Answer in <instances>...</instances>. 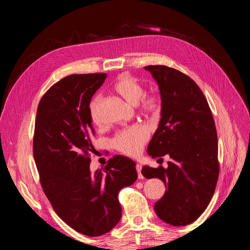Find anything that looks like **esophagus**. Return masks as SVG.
I'll list each match as a JSON object with an SVG mask.
<instances>
[{
  "instance_id": "34e87169",
  "label": "esophagus",
  "mask_w": 250,
  "mask_h": 250,
  "mask_svg": "<svg viewBox=\"0 0 250 250\" xmlns=\"http://www.w3.org/2000/svg\"><path fill=\"white\" fill-rule=\"evenodd\" d=\"M135 169H137V172H138V176H139V179H143L144 178V176H143V174H142V166L141 165H139V164H137V166H135Z\"/></svg>"
}]
</instances>
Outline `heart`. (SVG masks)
<instances>
[{
    "label": "heart",
    "instance_id": "1",
    "mask_svg": "<svg viewBox=\"0 0 250 250\" xmlns=\"http://www.w3.org/2000/svg\"><path fill=\"white\" fill-rule=\"evenodd\" d=\"M113 89L128 103L132 105L139 103L140 110L147 115H156L161 109V102L157 96L153 94L144 95L145 88L142 83L128 75L120 76L113 85ZM100 103L101 98L96 97L90 101L88 106L90 119L95 124L100 123ZM148 138L149 132L145 127L134 125L118 132L112 140V146L121 153L137 156L141 153Z\"/></svg>",
    "mask_w": 250,
    "mask_h": 250
}]
</instances>
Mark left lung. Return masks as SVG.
I'll list each match as a JSON object with an SVG mask.
<instances>
[{
	"mask_svg": "<svg viewBox=\"0 0 250 250\" xmlns=\"http://www.w3.org/2000/svg\"><path fill=\"white\" fill-rule=\"evenodd\" d=\"M145 70L152 74L162 98V119L147 151L153 158L168 154L171 161L166 169L145 166L142 174L160 178L167 188L154 204L156 215L173 226H185L206 210L215 193L219 176L215 121L202 90L186 74L166 65H147Z\"/></svg>",
	"mask_w": 250,
	"mask_h": 250,
	"instance_id": "8db88e82",
	"label": "left lung"
}]
</instances>
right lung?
I'll use <instances>...</instances> for the list:
<instances>
[{"instance_id": "1", "label": "right lung", "mask_w": 250, "mask_h": 250, "mask_svg": "<svg viewBox=\"0 0 250 250\" xmlns=\"http://www.w3.org/2000/svg\"><path fill=\"white\" fill-rule=\"evenodd\" d=\"M106 76L74 74L53 84L37 107L33 137L43 193L60 219L89 237L102 236L118 224L119 192L138 178L135 163L123 155L110 158L103 170H89L95 130L88 106Z\"/></svg>"}]
</instances>
